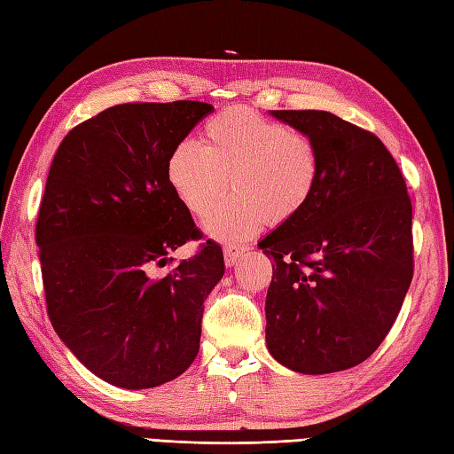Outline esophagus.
<instances>
[{"mask_svg":"<svg viewBox=\"0 0 454 454\" xmlns=\"http://www.w3.org/2000/svg\"><path fill=\"white\" fill-rule=\"evenodd\" d=\"M244 247H226L224 250V263L228 265V268H232V265H236L239 262V257L244 255Z\"/></svg>","mask_w":454,"mask_h":454,"instance_id":"esophagus-1","label":"esophagus"}]
</instances>
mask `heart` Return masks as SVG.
Instances as JSON below:
<instances>
[{
  "label": "heart",
  "mask_w": 454,
  "mask_h": 454,
  "mask_svg": "<svg viewBox=\"0 0 454 454\" xmlns=\"http://www.w3.org/2000/svg\"><path fill=\"white\" fill-rule=\"evenodd\" d=\"M202 141L183 139L167 159V181L184 210L204 216L230 186L234 199L204 220V232L236 244L268 220L281 226L303 215L323 179L315 141L247 108H226L207 121Z\"/></svg>",
  "instance_id": "b5f03b06"
}]
</instances>
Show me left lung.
<instances>
[{
	"label": "left lung",
	"instance_id": "obj_1",
	"mask_svg": "<svg viewBox=\"0 0 454 454\" xmlns=\"http://www.w3.org/2000/svg\"><path fill=\"white\" fill-rule=\"evenodd\" d=\"M315 141L323 179L303 215L260 244L273 260L265 342L299 374L358 366L384 342L413 279L411 200L386 145L321 110H271Z\"/></svg>",
	"mask_w": 454,
	"mask_h": 454
}]
</instances>
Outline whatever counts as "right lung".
Listing matches in <instances>:
<instances>
[{"label": "right lung", "mask_w": 454, "mask_h": 454, "mask_svg": "<svg viewBox=\"0 0 454 454\" xmlns=\"http://www.w3.org/2000/svg\"><path fill=\"white\" fill-rule=\"evenodd\" d=\"M215 110L207 102L120 104L68 131L39 208L47 313L84 366L126 389L171 381L200 346L204 301L224 275L220 246L163 278L155 268L202 234L167 181L173 147Z\"/></svg>", "instance_id": "1"}]
</instances>
